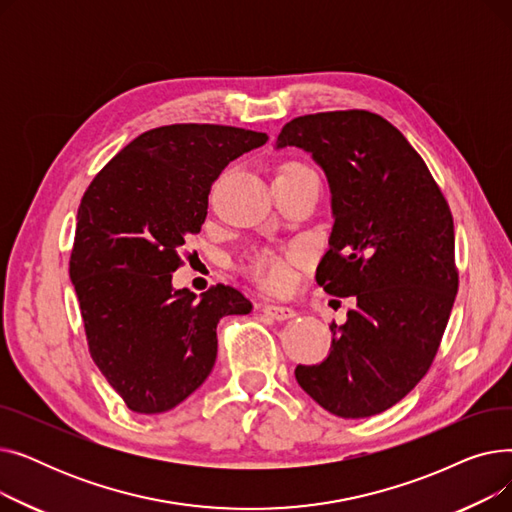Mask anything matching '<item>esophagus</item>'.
<instances>
[{
	"label": "esophagus",
	"mask_w": 512,
	"mask_h": 512,
	"mask_svg": "<svg viewBox=\"0 0 512 512\" xmlns=\"http://www.w3.org/2000/svg\"><path fill=\"white\" fill-rule=\"evenodd\" d=\"M261 311L276 321H286V319H292L294 315H297V311H294L292 307H282V305H263Z\"/></svg>",
	"instance_id": "esophagus-1"
}]
</instances>
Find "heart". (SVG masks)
Listing matches in <instances>:
<instances>
[{
  "label": "heart",
  "instance_id": "1",
  "mask_svg": "<svg viewBox=\"0 0 512 512\" xmlns=\"http://www.w3.org/2000/svg\"><path fill=\"white\" fill-rule=\"evenodd\" d=\"M311 170L301 164H290L280 174H309ZM301 249H294L286 255H280L276 251H263L251 261V276L255 282H259L263 288L270 290H284L292 282L290 272V259L299 257Z\"/></svg>",
  "mask_w": 512,
  "mask_h": 512
}]
</instances>
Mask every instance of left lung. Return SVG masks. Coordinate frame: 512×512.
Here are the masks:
<instances>
[{"mask_svg": "<svg viewBox=\"0 0 512 512\" xmlns=\"http://www.w3.org/2000/svg\"><path fill=\"white\" fill-rule=\"evenodd\" d=\"M299 147L332 195L328 253L317 284L355 297L332 351L299 365V386L332 415L361 419L405 398L432 365L454 305V224L421 155L388 120L365 110L290 120L276 149Z\"/></svg>", "mask_w": 512, "mask_h": 512, "instance_id": "1", "label": "left lung"}]
</instances>
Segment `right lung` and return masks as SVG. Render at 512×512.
I'll use <instances>...</instances> for the list:
<instances>
[{
  "label": "right lung",
  "mask_w": 512,
  "mask_h": 512,
  "mask_svg": "<svg viewBox=\"0 0 512 512\" xmlns=\"http://www.w3.org/2000/svg\"><path fill=\"white\" fill-rule=\"evenodd\" d=\"M265 132L172 124L143 132L89 184L76 215L70 280L89 351L134 413L174 409L211 373L218 321L253 305L218 284L197 297L172 286L178 249L201 232L222 170Z\"/></svg>",
  "instance_id": "add662e5"
}]
</instances>
